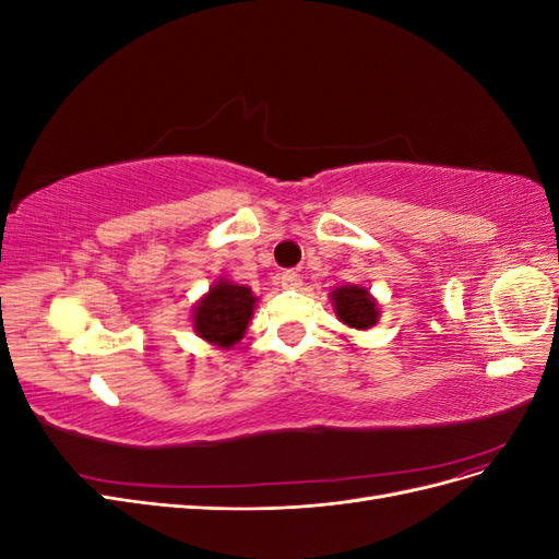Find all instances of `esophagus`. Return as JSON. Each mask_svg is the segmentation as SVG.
<instances>
[{"mask_svg": "<svg viewBox=\"0 0 559 559\" xmlns=\"http://www.w3.org/2000/svg\"><path fill=\"white\" fill-rule=\"evenodd\" d=\"M282 286L284 289H298L300 286V275L296 273V270H286V273H282Z\"/></svg>", "mask_w": 559, "mask_h": 559, "instance_id": "34e87169", "label": "esophagus"}]
</instances>
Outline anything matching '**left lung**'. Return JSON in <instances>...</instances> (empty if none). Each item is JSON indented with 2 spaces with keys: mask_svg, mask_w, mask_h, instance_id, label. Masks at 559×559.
Listing matches in <instances>:
<instances>
[{
  "mask_svg": "<svg viewBox=\"0 0 559 559\" xmlns=\"http://www.w3.org/2000/svg\"><path fill=\"white\" fill-rule=\"evenodd\" d=\"M331 300L337 319L352 329H370L378 324V300L359 284H345L331 292Z\"/></svg>",
  "mask_w": 559,
  "mask_h": 559,
  "instance_id": "obj_1",
  "label": "left lung"
}]
</instances>
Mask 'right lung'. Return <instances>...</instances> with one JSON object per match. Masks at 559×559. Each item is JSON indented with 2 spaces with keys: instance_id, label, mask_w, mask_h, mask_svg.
Segmentation results:
<instances>
[{
  "instance_id": "1",
  "label": "right lung",
  "mask_w": 559,
  "mask_h": 559,
  "mask_svg": "<svg viewBox=\"0 0 559 559\" xmlns=\"http://www.w3.org/2000/svg\"><path fill=\"white\" fill-rule=\"evenodd\" d=\"M253 306H257V296L251 294L249 286L233 284L222 277L193 308V329L202 341L230 349L242 341Z\"/></svg>"
}]
</instances>
